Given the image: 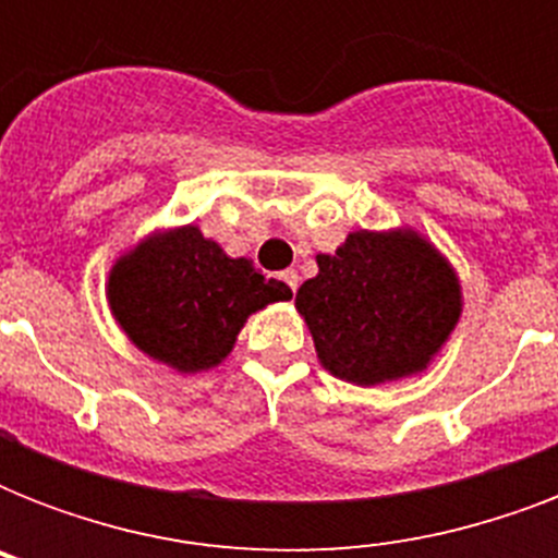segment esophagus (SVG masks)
<instances>
[{
	"mask_svg": "<svg viewBox=\"0 0 558 558\" xmlns=\"http://www.w3.org/2000/svg\"><path fill=\"white\" fill-rule=\"evenodd\" d=\"M280 280H283V283H287V287L292 289V292H295V289H298V271L295 269L280 271Z\"/></svg>",
	"mask_w": 558,
	"mask_h": 558,
	"instance_id": "1",
	"label": "esophagus"
}]
</instances>
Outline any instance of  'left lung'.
I'll return each instance as SVG.
<instances>
[{"instance_id": "obj_1", "label": "left lung", "mask_w": 558, "mask_h": 558, "mask_svg": "<svg viewBox=\"0 0 558 558\" xmlns=\"http://www.w3.org/2000/svg\"><path fill=\"white\" fill-rule=\"evenodd\" d=\"M315 260L318 275L298 289L295 306L332 376L362 388L397 381L425 371L449 341L460 280L414 228H362Z\"/></svg>"}]
</instances>
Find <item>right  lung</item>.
Listing matches in <instances>:
<instances>
[{
	"instance_id": "obj_1",
	"label": "right lung",
	"mask_w": 558,
	"mask_h": 558,
	"mask_svg": "<svg viewBox=\"0 0 558 558\" xmlns=\"http://www.w3.org/2000/svg\"><path fill=\"white\" fill-rule=\"evenodd\" d=\"M107 298L142 353L179 373H199L231 353L248 315L289 301L292 289L245 257H228L196 226H182L118 257Z\"/></svg>"
}]
</instances>
